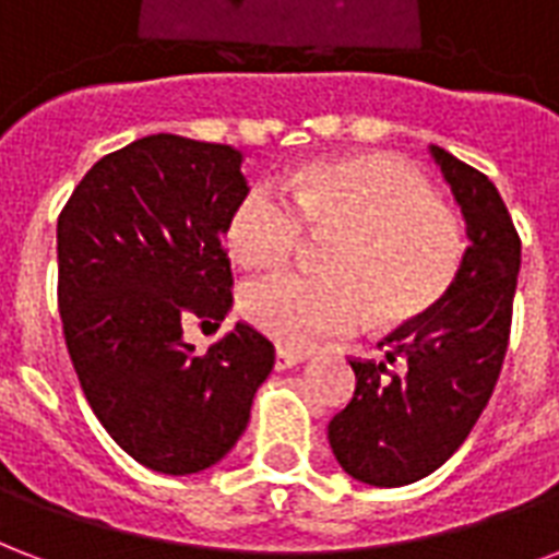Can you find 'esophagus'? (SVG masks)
Listing matches in <instances>:
<instances>
[{
    "mask_svg": "<svg viewBox=\"0 0 559 559\" xmlns=\"http://www.w3.org/2000/svg\"><path fill=\"white\" fill-rule=\"evenodd\" d=\"M305 352H289V348H278V352H275V369H278V372H284V369H293V366H298V364H305Z\"/></svg>",
    "mask_w": 559,
    "mask_h": 559,
    "instance_id": "obj_1",
    "label": "esophagus"
}]
</instances>
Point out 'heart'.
<instances>
[{
    "instance_id": "obj_1",
    "label": "heart",
    "mask_w": 559,
    "mask_h": 559,
    "mask_svg": "<svg viewBox=\"0 0 559 559\" xmlns=\"http://www.w3.org/2000/svg\"><path fill=\"white\" fill-rule=\"evenodd\" d=\"M289 195L293 204L270 187H249L225 223L228 251L249 270L287 263L305 228L332 234L325 272H281L242 289L246 319L278 346L308 348L346 334L366 310L374 325L413 322L449 296L463 270L460 219L407 160H319L289 178Z\"/></svg>"
}]
</instances>
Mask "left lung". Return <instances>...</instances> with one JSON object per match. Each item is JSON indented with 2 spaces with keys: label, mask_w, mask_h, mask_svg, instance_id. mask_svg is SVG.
Segmentation results:
<instances>
[{
  "label": "left lung",
  "mask_w": 559,
  "mask_h": 559,
  "mask_svg": "<svg viewBox=\"0 0 559 559\" xmlns=\"http://www.w3.org/2000/svg\"><path fill=\"white\" fill-rule=\"evenodd\" d=\"M466 219L468 249L437 308L386 336L381 364L355 369L352 402L328 421V442L346 475L369 487L428 478L463 445L504 364L522 242L504 199L484 173L431 146ZM403 357V372L386 362Z\"/></svg>",
  "instance_id": "left-lung-1"
}]
</instances>
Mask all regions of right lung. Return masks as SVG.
Masks as SVG:
<instances>
[{
  "label": "right lung",
  "instance_id": "obj_1",
  "mask_svg": "<svg viewBox=\"0 0 559 559\" xmlns=\"http://www.w3.org/2000/svg\"><path fill=\"white\" fill-rule=\"evenodd\" d=\"M223 143L148 134L91 166L58 216V308L81 390L128 457L195 475L246 431L275 348L251 325L204 355L185 319L223 322L231 263L219 237L249 190Z\"/></svg>",
  "mask_w": 559,
  "mask_h": 559
}]
</instances>
